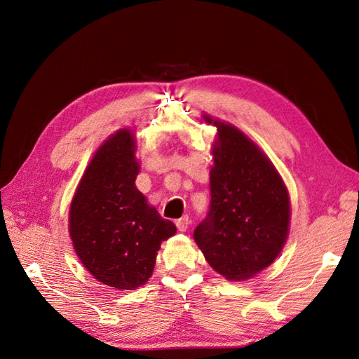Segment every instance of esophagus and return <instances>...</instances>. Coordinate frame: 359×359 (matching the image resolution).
Returning <instances> with one entry per match:
<instances>
[{
    "mask_svg": "<svg viewBox=\"0 0 359 359\" xmlns=\"http://www.w3.org/2000/svg\"><path fill=\"white\" fill-rule=\"evenodd\" d=\"M175 224H177V227H178V231H180V232H186V231L189 229L190 219H189L187 215H184V217H181V219H178V220L175 222Z\"/></svg>",
    "mask_w": 359,
    "mask_h": 359,
    "instance_id": "34e87169",
    "label": "esophagus"
}]
</instances>
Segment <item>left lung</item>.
<instances>
[{
	"instance_id": "1",
	"label": "left lung",
	"mask_w": 359,
	"mask_h": 359,
	"mask_svg": "<svg viewBox=\"0 0 359 359\" xmlns=\"http://www.w3.org/2000/svg\"><path fill=\"white\" fill-rule=\"evenodd\" d=\"M217 127L208 215L193 232L214 271L247 280L274 262L290 220L289 194L269 158L243 132L203 115Z\"/></svg>"
}]
</instances>
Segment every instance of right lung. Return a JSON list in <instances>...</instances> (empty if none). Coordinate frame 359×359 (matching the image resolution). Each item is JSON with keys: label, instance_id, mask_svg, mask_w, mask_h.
I'll use <instances>...</instances> for the list:
<instances>
[{"label": "right lung", "instance_id": "1", "mask_svg": "<svg viewBox=\"0 0 359 359\" xmlns=\"http://www.w3.org/2000/svg\"><path fill=\"white\" fill-rule=\"evenodd\" d=\"M135 153L130 130L107 137L83 172L69 212L76 255L95 280L118 290L145 285L160 244L177 233L136 189Z\"/></svg>", "mask_w": 359, "mask_h": 359}]
</instances>
